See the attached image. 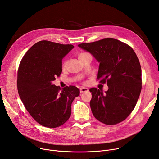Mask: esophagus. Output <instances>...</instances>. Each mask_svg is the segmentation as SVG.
<instances>
[{"instance_id":"1","label":"esophagus","mask_w":159,"mask_h":159,"mask_svg":"<svg viewBox=\"0 0 159 159\" xmlns=\"http://www.w3.org/2000/svg\"><path fill=\"white\" fill-rule=\"evenodd\" d=\"M89 92V89H87V88H84V87H82L80 89V93H85Z\"/></svg>"}]
</instances>
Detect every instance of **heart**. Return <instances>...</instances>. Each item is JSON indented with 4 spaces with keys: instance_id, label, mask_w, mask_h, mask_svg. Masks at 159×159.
<instances>
[{
    "instance_id": "heart-1",
    "label": "heart",
    "mask_w": 159,
    "mask_h": 159,
    "mask_svg": "<svg viewBox=\"0 0 159 159\" xmlns=\"http://www.w3.org/2000/svg\"><path fill=\"white\" fill-rule=\"evenodd\" d=\"M87 54H89V53H87V52H83V53H81V54H80V55H79V58H80V57H81L84 56H85V55H87ZM67 63H68V62H67V61H65V62L63 63V67H66V66H67Z\"/></svg>"
}]
</instances>
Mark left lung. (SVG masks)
<instances>
[{
    "label": "left lung",
    "instance_id": "8db88e82",
    "mask_svg": "<svg viewBox=\"0 0 159 159\" xmlns=\"http://www.w3.org/2000/svg\"><path fill=\"white\" fill-rule=\"evenodd\" d=\"M99 63L97 79L107 83V91L92 88L90 107L95 118L114 125L125 120L134 110L142 90V69L134 50L113 38L78 45Z\"/></svg>",
    "mask_w": 159,
    "mask_h": 159
}]
</instances>
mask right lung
Masks as SVG:
<instances>
[{"label": "right lung", "instance_id": "obj_1", "mask_svg": "<svg viewBox=\"0 0 159 159\" xmlns=\"http://www.w3.org/2000/svg\"><path fill=\"white\" fill-rule=\"evenodd\" d=\"M74 48L48 40L34 44L23 56L17 70L19 96L30 115L39 124L56 128L66 122L71 103L79 95L74 86L63 89L52 82L62 72V59Z\"/></svg>", "mask_w": 159, "mask_h": 159}]
</instances>
